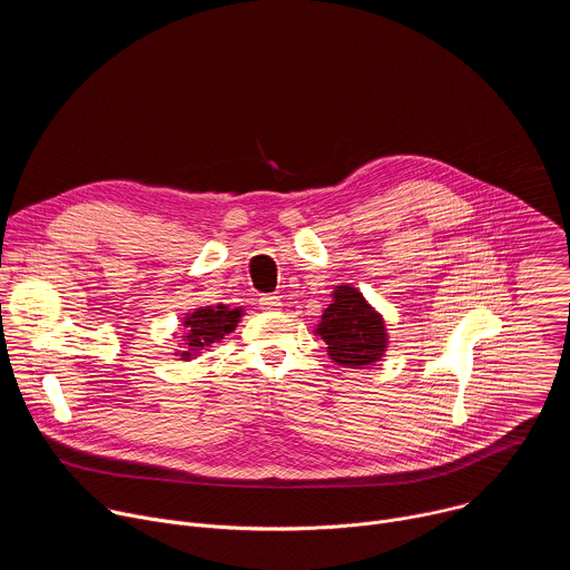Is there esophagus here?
<instances>
[{"label":"esophagus","mask_w":570,"mask_h":570,"mask_svg":"<svg viewBox=\"0 0 570 570\" xmlns=\"http://www.w3.org/2000/svg\"><path fill=\"white\" fill-rule=\"evenodd\" d=\"M259 306H262L264 311H277V308L282 306V299H279L277 295L268 293V295H262V297H259Z\"/></svg>","instance_id":"1"}]
</instances>
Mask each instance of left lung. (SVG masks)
<instances>
[{"label": "left lung", "mask_w": 570, "mask_h": 570, "mask_svg": "<svg viewBox=\"0 0 570 570\" xmlns=\"http://www.w3.org/2000/svg\"><path fill=\"white\" fill-rule=\"evenodd\" d=\"M334 302L324 308L315 334L327 343L330 358L343 367H363L381 361L387 347L385 322L361 291L336 286Z\"/></svg>", "instance_id": "obj_1"}]
</instances>
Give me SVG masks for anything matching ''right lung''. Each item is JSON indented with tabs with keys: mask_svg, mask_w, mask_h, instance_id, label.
<instances>
[{
	"mask_svg": "<svg viewBox=\"0 0 570 570\" xmlns=\"http://www.w3.org/2000/svg\"><path fill=\"white\" fill-rule=\"evenodd\" d=\"M240 308H229L225 304L218 306H200L185 315V334L183 345L185 352L180 354V361H189L203 350H207L212 343L220 341L225 334H232L236 330V322L240 320Z\"/></svg>",
	"mask_w": 570,
	"mask_h": 570,
	"instance_id": "add662e5",
	"label": "right lung"
}]
</instances>
